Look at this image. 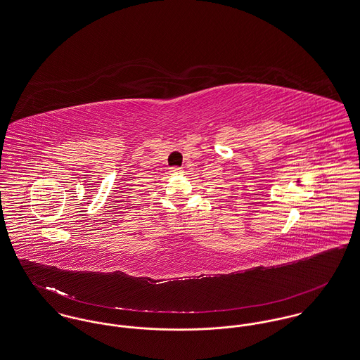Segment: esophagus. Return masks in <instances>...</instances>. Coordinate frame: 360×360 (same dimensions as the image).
Instances as JSON below:
<instances>
[{"mask_svg": "<svg viewBox=\"0 0 360 360\" xmlns=\"http://www.w3.org/2000/svg\"><path fill=\"white\" fill-rule=\"evenodd\" d=\"M171 172L172 174H181L184 169H182V167H171Z\"/></svg>", "mask_w": 360, "mask_h": 360, "instance_id": "1", "label": "esophagus"}]
</instances>
